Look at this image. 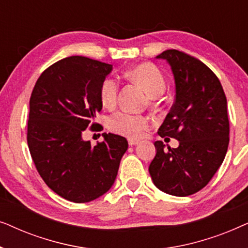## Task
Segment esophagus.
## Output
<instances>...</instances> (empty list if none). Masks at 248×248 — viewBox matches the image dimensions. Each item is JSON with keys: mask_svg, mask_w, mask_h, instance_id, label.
<instances>
[{"mask_svg": "<svg viewBox=\"0 0 248 248\" xmlns=\"http://www.w3.org/2000/svg\"><path fill=\"white\" fill-rule=\"evenodd\" d=\"M138 143H139V141L133 140V139H130V140H128V144H130V145H135Z\"/></svg>", "mask_w": 248, "mask_h": 248, "instance_id": "1", "label": "esophagus"}]
</instances>
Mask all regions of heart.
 I'll return each mask as SVG.
<instances>
[{
  "mask_svg": "<svg viewBox=\"0 0 248 248\" xmlns=\"http://www.w3.org/2000/svg\"><path fill=\"white\" fill-rule=\"evenodd\" d=\"M132 79L138 81L151 97H159L166 89V79L161 71L151 63H142L128 71ZM100 100L104 106H113L118 94V81L113 77L103 80L99 89ZM151 122L143 115L130 111H117L108 120V127L115 133L130 139H139L150 127Z\"/></svg>",
  "mask_w": 248,
  "mask_h": 248,
  "instance_id": "b5f03b06",
  "label": "heart"
}]
</instances>
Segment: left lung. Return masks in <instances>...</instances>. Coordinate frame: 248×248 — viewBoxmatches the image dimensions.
Returning <instances> with one entry per match:
<instances>
[{
  "mask_svg": "<svg viewBox=\"0 0 248 248\" xmlns=\"http://www.w3.org/2000/svg\"><path fill=\"white\" fill-rule=\"evenodd\" d=\"M157 59L171 67L175 103L158 130L161 138L179 141L165 149L155 141L157 154L149 166L152 181L162 192L188 196L211 181L229 144L227 99L215 73L201 61L177 49H167Z\"/></svg>",
  "mask_w": 248,
  "mask_h": 248,
  "instance_id": "1",
  "label": "left lung"
}]
</instances>
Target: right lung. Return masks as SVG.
Returning <instances> with one entry per match:
<instances>
[{"mask_svg":"<svg viewBox=\"0 0 248 248\" xmlns=\"http://www.w3.org/2000/svg\"><path fill=\"white\" fill-rule=\"evenodd\" d=\"M113 65L84 56H70L47 67L29 101L27 142L40 177L71 202L96 200L114 184L126 139L104 133L93 147L82 140L86 128L103 108L99 89Z\"/></svg>","mask_w":248,"mask_h":248,"instance_id":"add662e5","label":"right lung"}]
</instances>
